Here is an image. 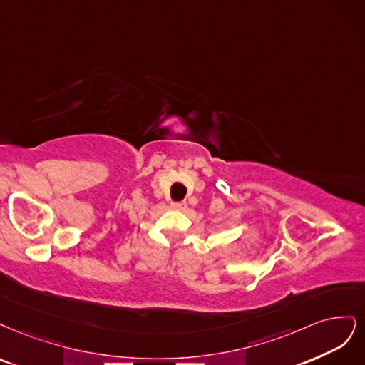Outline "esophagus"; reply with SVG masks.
I'll return each instance as SVG.
<instances>
[{
    "mask_svg": "<svg viewBox=\"0 0 365 365\" xmlns=\"http://www.w3.org/2000/svg\"><path fill=\"white\" fill-rule=\"evenodd\" d=\"M171 207L175 210H185L187 207L186 202H180V203H171Z\"/></svg>",
    "mask_w": 365,
    "mask_h": 365,
    "instance_id": "esophagus-1",
    "label": "esophagus"
}]
</instances>
